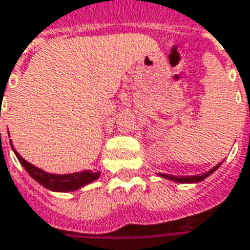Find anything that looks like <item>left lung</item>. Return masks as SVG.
<instances>
[{"mask_svg": "<svg viewBox=\"0 0 250 250\" xmlns=\"http://www.w3.org/2000/svg\"><path fill=\"white\" fill-rule=\"evenodd\" d=\"M222 165V162L221 164H218L216 167H214L212 169H210L208 172H206V173L202 174H195V176H173V174H164V173H158L160 177H164V179L170 180V181H176V183H181V184H192V183H199V181H203L206 177H208L212 172H215L218 167Z\"/></svg>", "mask_w": 250, "mask_h": 250, "instance_id": "8db88e82", "label": "left lung"}]
</instances>
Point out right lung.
<instances>
[{"label": "right lung", "mask_w": 250, "mask_h": 250, "mask_svg": "<svg viewBox=\"0 0 250 250\" xmlns=\"http://www.w3.org/2000/svg\"><path fill=\"white\" fill-rule=\"evenodd\" d=\"M10 146H12L13 151H15L17 160L20 161V164L24 167V169L27 170L28 174H29L34 180H36L40 186H43L44 188H47V189H50V191H77V189L83 188V186H86L89 183L97 180L99 179V176H100V172H92V170H81V172H76V173L69 174L48 173V172H44L43 169L36 167L35 165H32V164H29L28 161H25L21 155L16 151L15 147H13V145H12V141H10Z\"/></svg>", "instance_id": "add662e5"}]
</instances>
